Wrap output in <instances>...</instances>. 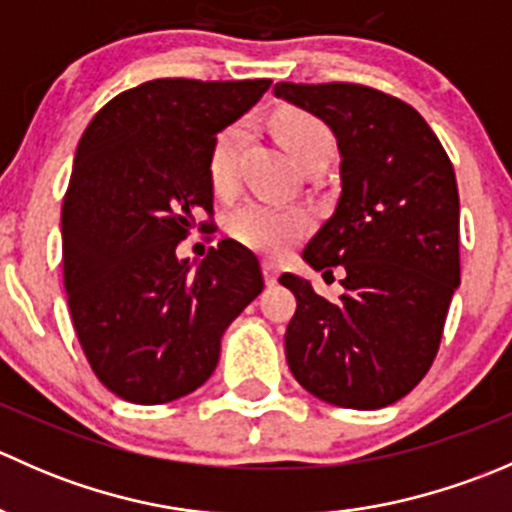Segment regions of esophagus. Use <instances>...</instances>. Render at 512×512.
Here are the masks:
<instances>
[{"mask_svg": "<svg viewBox=\"0 0 512 512\" xmlns=\"http://www.w3.org/2000/svg\"><path fill=\"white\" fill-rule=\"evenodd\" d=\"M262 272H265L267 285H277V277H280V265L277 262H262Z\"/></svg>", "mask_w": 512, "mask_h": 512, "instance_id": "1", "label": "esophagus"}]
</instances>
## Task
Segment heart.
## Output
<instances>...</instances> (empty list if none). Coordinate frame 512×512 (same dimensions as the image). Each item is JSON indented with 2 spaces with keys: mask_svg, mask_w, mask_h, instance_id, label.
Masks as SVG:
<instances>
[{
  "mask_svg": "<svg viewBox=\"0 0 512 512\" xmlns=\"http://www.w3.org/2000/svg\"><path fill=\"white\" fill-rule=\"evenodd\" d=\"M275 136L292 156L299 168L312 160H329L334 151V136L324 121L307 111L287 108L272 118ZM245 143V123L237 121L223 128L215 136L208 158V173L213 190L218 195H230L237 185V158ZM230 235L240 245L262 255H282L299 237H304L312 227L307 210L297 205L270 203V200H247L237 210H232Z\"/></svg>",
  "mask_w": 512,
  "mask_h": 512,
  "instance_id": "b5f03b06",
  "label": "heart"
}]
</instances>
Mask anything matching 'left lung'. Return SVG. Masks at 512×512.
I'll list each match as a JSON object with an SVG mask.
<instances>
[{"label":"left lung","mask_w":512,"mask_h":512,"mask_svg":"<svg viewBox=\"0 0 512 512\" xmlns=\"http://www.w3.org/2000/svg\"><path fill=\"white\" fill-rule=\"evenodd\" d=\"M275 96L322 118L337 138L334 215L304 247L332 275L337 302L285 272L297 309L285 334L294 379L327 404L384 409L404 399L436 359L448 304L461 285L458 185L421 113L361 84H282Z\"/></svg>","instance_id":"obj_1"}]
</instances>
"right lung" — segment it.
I'll return each instance as SVG.
<instances>
[{
  "instance_id": "obj_1",
  "label": "right lung",
  "mask_w": 512,
  "mask_h": 512,
  "mask_svg": "<svg viewBox=\"0 0 512 512\" xmlns=\"http://www.w3.org/2000/svg\"><path fill=\"white\" fill-rule=\"evenodd\" d=\"M270 79H156L91 118L61 208L64 287L76 337L108 391L168 404L210 379L220 339L262 292L257 257L220 240L178 260L193 227L213 230L215 136L250 111Z\"/></svg>"
}]
</instances>
